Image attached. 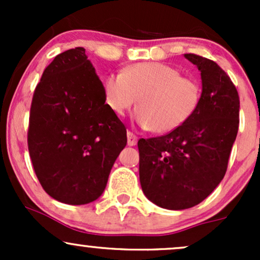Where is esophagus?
I'll list each match as a JSON object with an SVG mask.
<instances>
[{
  "mask_svg": "<svg viewBox=\"0 0 260 260\" xmlns=\"http://www.w3.org/2000/svg\"><path fill=\"white\" fill-rule=\"evenodd\" d=\"M137 142H138V137L136 136V134L132 133V132H127V143L129 147H133V145L137 144Z\"/></svg>",
  "mask_w": 260,
  "mask_h": 260,
  "instance_id": "34e87169",
  "label": "esophagus"
}]
</instances>
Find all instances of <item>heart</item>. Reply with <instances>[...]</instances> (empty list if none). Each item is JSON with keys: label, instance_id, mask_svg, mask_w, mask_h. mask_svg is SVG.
<instances>
[{"label": "heart", "instance_id": "1", "mask_svg": "<svg viewBox=\"0 0 260 260\" xmlns=\"http://www.w3.org/2000/svg\"><path fill=\"white\" fill-rule=\"evenodd\" d=\"M106 103L112 112L123 116L138 98L136 120L155 133H169L192 117L201 101V86L194 79L182 77L172 66L139 62L111 73L104 82Z\"/></svg>", "mask_w": 260, "mask_h": 260}]
</instances>
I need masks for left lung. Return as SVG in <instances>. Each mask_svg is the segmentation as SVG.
<instances>
[{"label": "left lung", "mask_w": 260, "mask_h": 260, "mask_svg": "<svg viewBox=\"0 0 260 260\" xmlns=\"http://www.w3.org/2000/svg\"><path fill=\"white\" fill-rule=\"evenodd\" d=\"M184 57L201 71L198 107L177 129L138 140L143 192L170 210L194 207L215 189L228 170L240 123V98L225 71L194 53Z\"/></svg>", "instance_id": "1"}]
</instances>
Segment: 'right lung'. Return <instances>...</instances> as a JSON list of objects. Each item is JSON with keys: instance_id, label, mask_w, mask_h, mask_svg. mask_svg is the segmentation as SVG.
<instances>
[{"instance_id": "add662e5", "label": "right lung", "mask_w": 260, "mask_h": 260, "mask_svg": "<svg viewBox=\"0 0 260 260\" xmlns=\"http://www.w3.org/2000/svg\"><path fill=\"white\" fill-rule=\"evenodd\" d=\"M104 85L76 47L45 68L32 95L28 148L44 190L71 205L96 201L127 144V131L105 104Z\"/></svg>"}]
</instances>
